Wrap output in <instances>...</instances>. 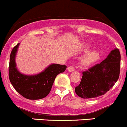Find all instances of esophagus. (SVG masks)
<instances>
[{
  "label": "esophagus",
  "instance_id": "esophagus-1",
  "mask_svg": "<svg viewBox=\"0 0 127 127\" xmlns=\"http://www.w3.org/2000/svg\"><path fill=\"white\" fill-rule=\"evenodd\" d=\"M67 70H68L69 72H73V71H74V68H73V66H69V67H68V68H67Z\"/></svg>",
  "mask_w": 127,
  "mask_h": 127
}]
</instances>
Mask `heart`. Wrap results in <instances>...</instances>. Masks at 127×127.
Returning a JSON list of instances; mask_svg holds the SVG:
<instances>
[{
	"label": "heart",
	"mask_w": 127,
	"mask_h": 127,
	"mask_svg": "<svg viewBox=\"0 0 127 127\" xmlns=\"http://www.w3.org/2000/svg\"><path fill=\"white\" fill-rule=\"evenodd\" d=\"M100 57V54L98 51H92L87 53L82 59L81 64L84 65H89L92 63L95 62Z\"/></svg>",
	"instance_id": "heart-1"
}]
</instances>
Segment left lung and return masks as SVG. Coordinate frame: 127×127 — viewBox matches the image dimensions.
I'll list each match as a JSON object with an SVG mask.
<instances>
[{
    "label": "left lung",
    "mask_w": 127,
    "mask_h": 127,
    "mask_svg": "<svg viewBox=\"0 0 127 127\" xmlns=\"http://www.w3.org/2000/svg\"><path fill=\"white\" fill-rule=\"evenodd\" d=\"M120 59L119 49H115L102 62L84 71L80 83L75 89L77 95L93 98L109 91L119 78Z\"/></svg>",
    "instance_id": "obj_1"
}]
</instances>
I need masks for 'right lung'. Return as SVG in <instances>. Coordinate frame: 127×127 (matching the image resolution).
I'll list each match as a JSON object with an SVG mask.
<instances>
[{
	"label": "right lung",
	"mask_w": 127,
	"mask_h": 127,
	"mask_svg": "<svg viewBox=\"0 0 127 127\" xmlns=\"http://www.w3.org/2000/svg\"><path fill=\"white\" fill-rule=\"evenodd\" d=\"M19 43L11 52L8 67L10 83L19 94L29 100H38L45 97L50 93L55 78L66 70L64 65L52 64L43 72L35 75L22 74L16 68L15 57Z\"/></svg>",
	"instance_id": "right-lung-1"
}]
</instances>
